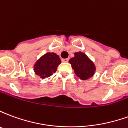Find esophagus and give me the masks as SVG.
<instances>
[{"label": "esophagus", "instance_id": "34e87169", "mask_svg": "<svg viewBox=\"0 0 128 128\" xmlns=\"http://www.w3.org/2000/svg\"><path fill=\"white\" fill-rule=\"evenodd\" d=\"M68 60H69V59H62V62H68Z\"/></svg>", "mask_w": 128, "mask_h": 128}]
</instances>
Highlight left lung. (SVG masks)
Instances as JSON below:
<instances>
[{
  "label": "left lung",
  "instance_id": "1",
  "mask_svg": "<svg viewBox=\"0 0 128 128\" xmlns=\"http://www.w3.org/2000/svg\"><path fill=\"white\" fill-rule=\"evenodd\" d=\"M72 69L76 75L81 80H87L94 75L95 66L85 53L78 52L75 53V57L69 60Z\"/></svg>",
  "mask_w": 128,
  "mask_h": 128
}]
</instances>
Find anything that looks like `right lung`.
<instances>
[{
  "label": "right lung",
  "mask_w": 128,
  "mask_h": 128,
  "mask_svg": "<svg viewBox=\"0 0 128 128\" xmlns=\"http://www.w3.org/2000/svg\"><path fill=\"white\" fill-rule=\"evenodd\" d=\"M61 60L55 53H47L40 58L34 65L35 73L42 79L48 78L57 70Z\"/></svg>",
  "instance_id": "obj_1"
}]
</instances>
